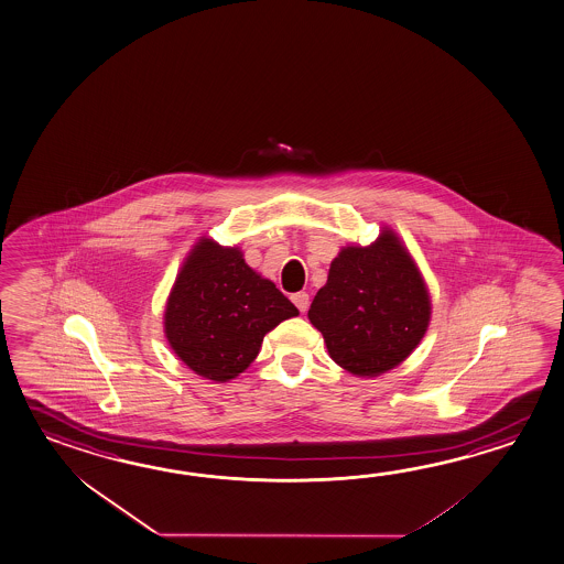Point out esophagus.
<instances>
[{"mask_svg":"<svg viewBox=\"0 0 564 564\" xmlns=\"http://www.w3.org/2000/svg\"><path fill=\"white\" fill-rule=\"evenodd\" d=\"M291 300H293V303L297 305V310H300L301 313H305V311H307V307H310V295H307L305 291H300V293H295V295H293Z\"/></svg>","mask_w":564,"mask_h":564,"instance_id":"esophagus-1","label":"esophagus"}]
</instances>
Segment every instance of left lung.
<instances>
[{"instance_id":"8db88e82","label":"left lung","mask_w":564,"mask_h":564,"mask_svg":"<svg viewBox=\"0 0 564 564\" xmlns=\"http://www.w3.org/2000/svg\"><path fill=\"white\" fill-rule=\"evenodd\" d=\"M432 303L412 254L393 230L369 247H344L311 303L337 366L373 378L400 366L422 341Z\"/></svg>"}]
</instances>
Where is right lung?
<instances>
[{"label":"right lung","instance_id":"obj_1","mask_svg":"<svg viewBox=\"0 0 564 564\" xmlns=\"http://www.w3.org/2000/svg\"><path fill=\"white\" fill-rule=\"evenodd\" d=\"M295 315L297 307L254 273L237 247L203 237L174 281L164 334L195 373L229 381L259 356L264 335Z\"/></svg>","mask_w":564,"mask_h":564}]
</instances>
